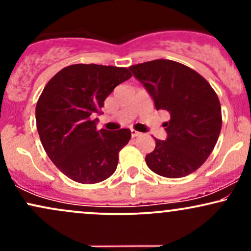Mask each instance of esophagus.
Wrapping results in <instances>:
<instances>
[{"label": "esophagus", "instance_id": "obj_1", "mask_svg": "<svg viewBox=\"0 0 251 251\" xmlns=\"http://www.w3.org/2000/svg\"><path fill=\"white\" fill-rule=\"evenodd\" d=\"M138 135H140V133L138 131H135V129H131V137L132 138H135L138 137Z\"/></svg>", "mask_w": 251, "mask_h": 251}]
</instances>
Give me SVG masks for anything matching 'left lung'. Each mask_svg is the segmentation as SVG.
<instances>
[{"mask_svg": "<svg viewBox=\"0 0 251 251\" xmlns=\"http://www.w3.org/2000/svg\"><path fill=\"white\" fill-rule=\"evenodd\" d=\"M157 109L170 113L165 140H155L146 154L154 174L185 177L200 169L217 143L222 128L221 103L210 83L197 72L172 60H153L129 67Z\"/></svg>", "mask_w": 251, "mask_h": 251, "instance_id": "1", "label": "left lung"}]
</instances>
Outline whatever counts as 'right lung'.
<instances>
[{
    "instance_id": "add662e5",
    "label": "right lung",
    "mask_w": 251,
    "mask_h": 251,
    "mask_svg": "<svg viewBox=\"0 0 251 251\" xmlns=\"http://www.w3.org/2000/svg\"><path fill=\"white\" fill-rule=\"evenodd\" d=\"M131 76L129 68L77 63L57 72L43 88L35 109L37 132L51 162L72 180L100 183L116 171L131 131H98L93 116Z\"/></svg>"
}]
</instances>
